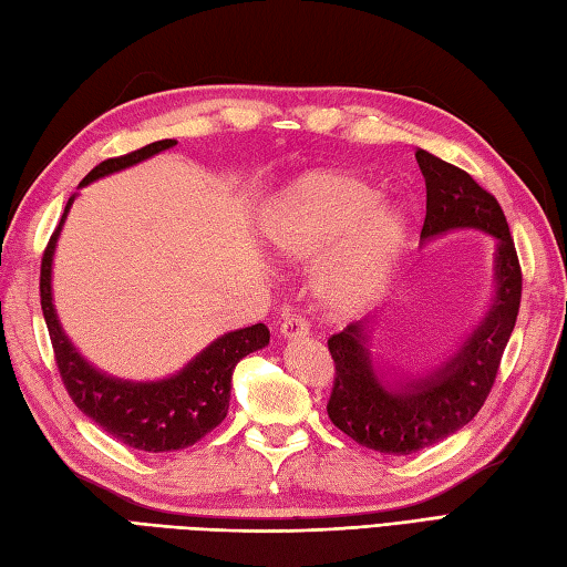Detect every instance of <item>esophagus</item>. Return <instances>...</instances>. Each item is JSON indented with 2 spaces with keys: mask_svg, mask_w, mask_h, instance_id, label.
<instances>
[{
  "mask_svg": "<svg viewBox=\"0 0 567 567\" xmlns=\"http://www.w3.org/2000/svg\"><path fill=\"white\" fill-rule=\"evenodd\" d=\"M308 322L300 318V316H286L281 322V334L284 340H300V338H308Z\"/></svg>",
  "mask_w": 567,
  "mask_h": 567,
  "instance_id": "esophagus-1",
  "label": "esophagus"
}]
</instances>
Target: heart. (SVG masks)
<instances>
[{"instance_id": "b5f03b06", "label": "heart", "mask_w": 567, "mask_h": 567, "mask_svg": "<svg viewBox=\"0 0 567 567\" xmlns=\"http://www.w3.org/2000/svg\"><path fill=\"white\" fill-rule=\"evenodd\" d=\"M259 235L281 261L322 257L316 298L332 318L369 308L396 274L409 219L394 203L342 171H308L264 203Z\"/></svg>"}]
</instances>
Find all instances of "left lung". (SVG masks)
Returning <instances> with one entry per match:
<instances>
[{"mask_svg": "<svg viewBox=\"0 0 567 567\" xmlns=\"http://www.w3.org/2000/svg\"><path fill=\"white\" fill-rule=\"evenodd\" d=\"M425 178V223L421 245L460 229H477L496 241L492 300L487 313L443 362L423 372L386 369L374 357L377 316L357 320L328 340L334 360V386L328 415L338 429L377 453L413 455L445 441L475 419L487 401L509 342L518 303L522 269L499 203L470 173L437 156L415 152Z\"/></svg>", "mask_w": 567, "mask_h": 567, "instance_id": "obj_1", "label": "left lung"}]
</instances>
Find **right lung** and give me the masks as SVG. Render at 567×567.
<instances>
[{"mask_svg":"<svg viewBox=\"0 0 567 567\" xmlns=\"http://www.w3.org/2000/svg\"><path fill=\"white\" fill-rule=\"evenodd\" d=\"M173 146H176L173 138H164V142H154L126 156L102 161L100 166L92 168L80 181V188L90 186L92 181L142 164V161ZM73 200L75 195L68 198L61 223H58L41 261V310L45 326H49L55 364L61 369L68 394L90 421H95V425L124 445L144 450V453H173V450L195 445L215 425L225 421L235 367L241 357L267 348L271 338L269 328L264 322H257L251 328L219 334L186 367H181L176 374L154 381L120 379L90 364L65 334L61 320H58L51 286L53 254Z\"/></svg>","mask_w":567,"mask_h":567,"instance_id":"add662e5","label":"right lung"}]
</instances>
